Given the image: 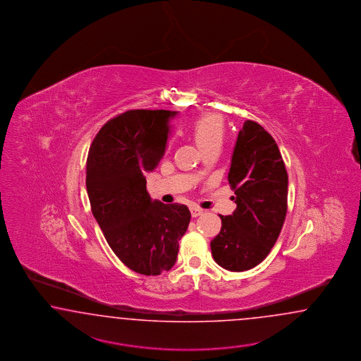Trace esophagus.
<instances>
[{
  "label": "esophagus",
  "mask_w": 361,
  "mask_h": 361,
  "mask_svg": "<svg viewBox=\"0 0 361 361\" xmlns=\"http://www.w3.org/2000/svg\"><path fill=\"white\" fill-rule=\"evenodd\" d=\"M204 213V210L201 209V207H198V206H192L190 207V214H192V216H200V215Z\"/></svg>",
  "instance_id": "esophagus-1"
}]
</instances>
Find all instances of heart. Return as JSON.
I'll return each instance as SVG.
<instances>
[{
    "instance_id": "heart-1",
    "label": "heart",
    "mask_w": 361,
    "mask_h": 361,
    "mask_svg": "<svg viewBox=\"0 0 361 361\" xmlns=\"http://www.w3.org/2000/svg\"><path fill=\"white\" fill-rule=\"evenodd\" d=\"M192 134L195 143L202 151L215 145L221 146L224 139V122L215 114H206L195 119Z\"/></svg>"
}]
</instances>
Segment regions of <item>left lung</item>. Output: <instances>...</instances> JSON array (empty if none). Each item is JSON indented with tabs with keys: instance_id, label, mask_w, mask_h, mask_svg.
<instances>
[{
	"instance_id": "1",
	"label": "left lung",
	"mask_w": 361,
	"mask_h": 361,
	"mask_svg": "<svg viewBox=\"0 0 361 361\" xmlns=\"http://www.w3.org/2000/svg\"><path fill=\"white\" fill-rule=\"evenodd\" d=\"M228 183L236 209L231 215H219L222 228L210 247L215 263L243 272L271 252L288 209V173L280 149L254 121H245L238 134Z\"/></svg>"
}]
</instances>
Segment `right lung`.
I'll use <instances>...</instances> for the list:
<instances>
[{
	"label": "right lung",
	"instance_id": "add662e5",
	"mask_svg": "<svg viewBox=\"0 0 361 361\" xmlns=\"http://www.w3.org/2000/svg\"><path fill=\"white\" fill-rule=\"evenodd\" d=\"M171 110H128L107 121L89 148L87 190L92 213L118 259L134 272L169 271L185 234V205L152 201L146 188L164 155Z\"/></svg>",
	"mask_w": 361,
	"mask_h": 361
}]
</instances>
